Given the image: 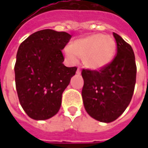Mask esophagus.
I'll use <instances>...</instances> for the list:
<instances>
[{
  "label": "esophagus",
  "mask_w": 148,
  "mask_h": 148,
  "mask_svg": "<svg viewBox=\"0 0 148 148\" xmlns=\"http://www.w3.org/2000/svg\"><path fill=\"white\" fill-rule=\"evenodd\" d=\"M77 75H80V74H81V69H80V68H77Z\"/></svg>",
  "instance_id": "esophagus-1"
}]
</instances>
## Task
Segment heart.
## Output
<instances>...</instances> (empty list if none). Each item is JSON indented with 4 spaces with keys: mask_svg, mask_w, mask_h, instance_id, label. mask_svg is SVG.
Returning <instances> with one entry per match:
<instances>
[{
    "mask_svg": "<svg viewBox=\"0 0 148 148\" xmlns=\"http://www.w3.org/2000/svg\"><path fill=\"white\" fill-rule=\"evenodd\" d=\"M116 52V43L113 37L102 34H93L76 40L72 46H67L64 53L71 62L76 63L82 58L87 68L98 70L109 65Z\"/></svg>",
    "mask_w": 148,
    "mask_h": 148,
    "instance_id": "obj_1",
    "label": "heart"
}]
</instances>
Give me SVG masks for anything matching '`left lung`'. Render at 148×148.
I'll return each mask as SVG.
<instances>
[{
    "mask_svg": "<svg viewBox=\"0 0 148 148\" xmlns=\"http://www.w3.org/2000/svg\"><path fill=\"white\" fill-rule=\"evenodd\" d=\"M117 54L99 71L83 69L82 95L86 112L103 123L114 121L128 107L134 95L137 66L132 47L113 33Z\"/></svg>",
    "mask_w": 148,
    "mask_h": 148,
    "instance_id": "obj_1",
    "label": "left lung"
}]
</instances>
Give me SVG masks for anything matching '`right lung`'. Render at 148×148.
<instances>
[{
  "mask_svg": "<svg viewBox=\"0 0 148 148\" xmlns=\"http://www.w3.org/2000/svg\"><path fill=\"white\" fill-rule=\"evenodd\" d=\"M66 32H35L19 47L14 65L19 100L28 116L45 120L60 110L62 95L77 71L62 62V50L71 39Z\"/></svg>",
  "mask_w": 148,
  "mask_h": 148,
  "instance_id": "right-lung-1",
  "label": "right lung"
}]
</instances>
